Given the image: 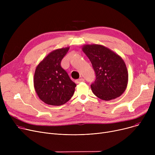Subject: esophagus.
<instances>
[{
    "label": "esophagus",
    "mask_w": 155,
    "mask_h": 155,
    "mask_svg": "<svg viewBox=\"0 0 155 155\" xmlns=\"http://www.w3.org/2000/svg\"><path fill=\"white\" fill-rule=\"evenodd\" d=\"M84 82V79L82 78H81L80 79H78V80H75V83L76 84H79L80 82Z\"/></svg>",
    "instance_id": "obj_1"
}]
</instances>
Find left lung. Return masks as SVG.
<instances>
[{
	"label": "left lung",
	"instance_id": "1",
	"mask_svg": "<svg viewBox=\"0 0 155 155\" xmlns=\"http://www.w3.org/2000/svg\"><path fill=\"white\" fill-rule=\"evenodd\" d=\"M82 49L95 72L96 79L91 85L94 95L108 101L123 94L128 83V71L123 58L101 45H85Z\"/></svg>",
	"mask_w": 155,
	"mask_h": 155
}]
</instances>
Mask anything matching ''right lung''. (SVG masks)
Wrapping results in <instances>:
<instances>
[{"instance_id": "1", "label": "right lung", "mask_w": 155, "mask_h": 155, "mask_svg": "<svg viewBox=\"0 0 155 155\" xmlns=\"http://www.w3.org/2000/svg\"><path fill=\"white\" fill-rule=\"evenodd\" d=\"M69 48L52 51L36 68L33 80L35 91L39 98L46 104L61 105L74 94L77 85L60 64Z\"/></svg>"}]
</instances>
